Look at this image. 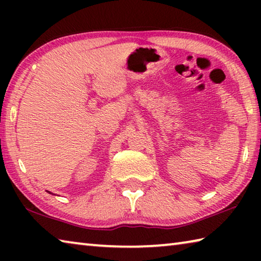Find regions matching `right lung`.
Instances as JSON below:
<instances>
[{
  "instance_id": "obj_1",
  "label": "right lung",
  "mask_w": 261,
  "mask_h": 261,
  "mask_svg": "<svg viewBox=\"0 0 261 261\" xmlns=\"http://www.w3.org/2000/svg\"><path fill=\"white\" fill-rule=\"evenodd\" d=\"M49 193H50V192H49Z\"/></svg>"
}]
</instances>
